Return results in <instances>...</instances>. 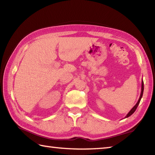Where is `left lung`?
<instances>
[{
	"instance_id": "left-lung-1",
	"label": "left lung",
	"mask_w": 155,
	"mask_h": 155,
	"mask_svg": "<svg viewBox=\"0 0 155 155\" xmlns=\"http://www.w3.org/2000/svg\"><path fill=\"white\" fill-rule=\"evenodd\" d=\"M143 91H144V83H143V81L142 80V83H141V93H140V97H139V101H138L137 104H136L135 105H134V106L133 107V108H132V109H131L129 112H128V113L127 114V116L125 117L124 118H127V117H130V115L133 114L134 113V111L136 110L137 108V107H138V105H139V103H140V100H141V98H142V97H143Z\"/></svg>"
}]
</instances>
